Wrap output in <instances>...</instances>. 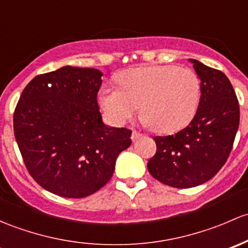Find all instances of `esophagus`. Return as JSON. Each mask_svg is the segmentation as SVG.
Returning a JSON list of instances; mask_svg holds the SVG:
<instances>
[{
  "instance_id": "1",
  "label": "esophagus",
  "mask_w": 248,
  "mask_h": 248,
  "mask_svg": "<svg viewBox=\"0 0 248 248\" xmlns=\"http://www.w3.org/2000/svg\"><path fill=\"white\" fill-rule=\"evenodd\" d=\"M142 137V134L141 132H139V131H136V130H134V131H132V134H131V140L132 141H137V140L139 139H141Z\"/></svg>"
}]
</instances>
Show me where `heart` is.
I'll use <instances>...</instances> for the list:
<instances>
[{
	"instance_id": "obj_1",
	"label": "heart",
	"mask_w": 248,
	"mask_h": 248,
	"mask_svg": "<svg viewBox=\"0 0 248 248\" xmlns=\"http://www.w3.org/2000/svg\"><path fill=\"white\" fill-rule=\"evenodd\" d=\"M121 89L107 87L100 92L103 109L114 124H124L140 111L160 132H172L191 122L201 99V82L190 68L147 65L123 71Z\"/></svg>"
}]
</instances>
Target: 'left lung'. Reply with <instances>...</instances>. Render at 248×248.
<instances>
[{"instance_id": "left-lung-1", "label": "left lung", "mask_w": 248, "mask_h": 248, "mask_svg": "<svg viewBox=\"0 0 248 248\" xmlns=\"http://www.w3.org/2000/svg\"><path fill=\"white\" fill-rule=\"evenodd\" d=\"M201 80V99L191 123L172 136L154 137L156 154L147 167L161 183L188 188L210 180L233 148L240 122L239 101L222 71L188 60Z\"/></svg>"}]
</instances>
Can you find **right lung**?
Instances as JSON below:
<instances>
[{
    "instance_id": "obj_1",
    "label": "right lung",
    "mask_w": 248,
    "mask_h": 248,
    "mask_svg": "<svg viewBox=\"0 0 248 248\" xmlns=\"http://www.w3.org/2000/svg\"><path fill=\"white\" fill-rule=\"evenodd\" d=\"M103 73L65 65L25 87L14 112V135L26 168L43 188L83 198L111 179L131 131L103 122L96 94Z\"/></svg>"
}]
</instances>
